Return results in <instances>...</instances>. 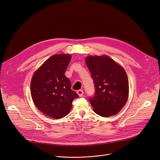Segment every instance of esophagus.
Segmentation results:
<instances>
[{
    "instance_id": "obj_1",
    "label": "esophagus",
    "mask_w": 160,
    "mask_h": 160,
    "mask_svg": "<svg viewBox=\"0 0 160 160\" xmlns=\"http://www.w3.org/2000/svg\"><path fill=\"white\" fill-rule=\"evenodd\" d=\"M77 94H78V96H79L80 97H82V96H83V91L82 90V89L78 90V91H77Z\"/></svg>"
}]
</instances>
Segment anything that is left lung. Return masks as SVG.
<instances>
[{
	"label": "left lung",
	"mask_w": 160,
	"mask_h": 160,
	"mask_svg": "<svg viewBox=\"0 0 160 160\" xmlns=\"http://www.w3.org/2000/svg\"><path fill=\"white\" fill-rule=\"evenodd\" d=\"M85 62L94 83V96L89 99L94 112L103 117L116 115L128 99L129 83L124 69L106 55L89 56Z\"/></svg>",
	"instance_id": "obj_1"
}]
</instances>
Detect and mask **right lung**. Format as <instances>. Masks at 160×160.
<instances>
[{"instance_id": "1", "label": "right lung", "mask_w": 160, "mask_h": 160, "mask_svg": "<svg viewBox=\"0 0 160 160\" xmlns=\"http://www.w3.org/2000/svg\"><path fill=\"white\" fill-rule=\"evenodd\" d=\"M71 59L69 54H55L37 70L31 82V93L36 106L46 115L60 119L71 111L73 100L78 97L64 75Z\"/></svg>"}]
</instances>
